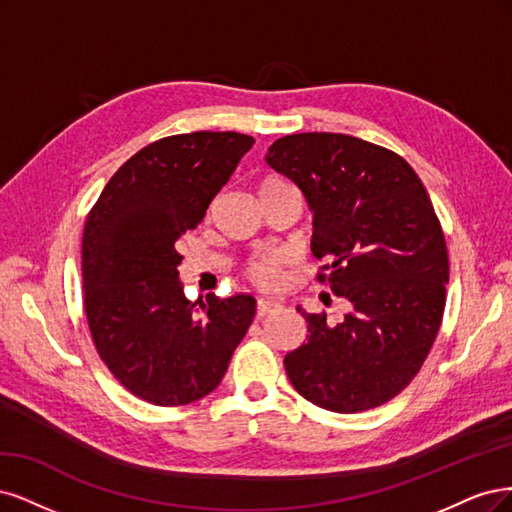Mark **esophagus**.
Instances as JSON below:
<instances>
[{
  "label": "esophagus",
  "instance_id": "1",
  "mask_svg": "<svg viewBox=\"0 0 512 512\" xmlns=\"http://www.w3.org/2000/svg\"><path fill=\"white\" fill-rule=\"evenodd\" d=\"M280 308H283V306H280L274 300H259L257 302V317H266V315H270V312H276Z\"/></svg>",
  "mask_w": 512,
  "mask_h": 512
}]
</instances>
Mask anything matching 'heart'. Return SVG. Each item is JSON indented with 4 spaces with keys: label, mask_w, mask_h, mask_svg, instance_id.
<instances>
[{
    "label": "heart",
    "mask_w": 512,
    "mask_h": 512,
    "mask_svg": "<svg viewBox=\"0 0 512 512\" xmlns=\"http://www.w3.org/2000/svg\"><path fill=\"white\" fill-rule=\"evenodd\" d=\"M280 185H287V183H283V180H278V178H268V180H263L259 191H266V189L280 187ZM278 263H280V257H266L261 261H255L251 266V276L257 280L259 285H274L278 278Z\"/></svg>",
    "instance_id": "b5f03b06"
}]
</instances>
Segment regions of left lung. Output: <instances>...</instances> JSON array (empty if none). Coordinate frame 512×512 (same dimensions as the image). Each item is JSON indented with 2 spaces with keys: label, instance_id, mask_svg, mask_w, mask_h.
<instances>
[{
  "label": "left lung",
  "instance_id": "left-lung-1",
  "mask_svg": "<svg viewBox=\"0 0 512 512\" xmlns=\"http://www.w3.org/2000/svg\"><path fill=\"white\" fill-rule=\"evenodd\" d=\"M312 212L321 283L349 302L340 323L298 312L308 340L285 355L291 385L332 412L395 398L423 366L444 312L447 244L421 178L387 148L344 134H293L266 153Z\"/></svg>",
  "mask_w": 512,
  "mask_h": 512
}]
</instances>
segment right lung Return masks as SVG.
Listing matches in <instances>:
<instances>
[{
	"label": "right lung",
	"mask_w": 512,
	"mask_h": 512,
	"mask_svg": "<svg viewBox=\"0 0 512 512\" xmlns=\"http://www.w3.org/2000/svg\"><path fill=\"white\" fill-rule=\"evenodd\" d=\"M253 144L236 131L157 140L123 163L87 217L82 280L91 336L114 378L140 400L183 406L204 398L253 323L251 293L189 302L176 249Z\"/></svg>",
	"instance_id": "obj_1"
}]
</instances>
